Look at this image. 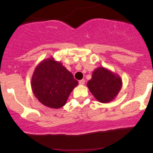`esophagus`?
Instances as JSON below:
<instances>
[{"mask_svg": "<svg viewBox=\"0 0 153 153\" xmlns=\"http://www.w3.org/2000/svg\"><path fill=\"white\" fill-rule=\"evenodd\" d=\"M79 84H80V85H84V84H85V80H84V79L80 80V81H79Z\"/></svg>", "mask_w": 153, "mask_h": 153, "instance_id": "34e87169", "label": "esophagus"}]
</instances>
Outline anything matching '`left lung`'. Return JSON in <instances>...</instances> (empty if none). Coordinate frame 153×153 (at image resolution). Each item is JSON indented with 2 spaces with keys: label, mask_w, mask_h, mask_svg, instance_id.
<instances>
[{
  "label": "left lung",
  "mask_w": 153,
  "mask_h": 153,
  "mask_svg": "<svg viewBox=\"0 0 153 153\" xmlns=\"http://www.w3.org/2000/svg\"><path fill=\"white\" fill-rule=\"evenodd\" d=\"M87 86L95 99L101 103H108L117 97L122 87V80L117 73L102 67L93 72Z\"/></svg>",
  "instance_id": "left-lung-1"
}]
</instances>
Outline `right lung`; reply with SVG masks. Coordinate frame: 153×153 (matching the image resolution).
Wrapping results in <instances>:
<instances>
[{
  "instance_id": "right-lung-1",
  "label": "right lung",
  "mask_w": 153,
  "mask_h": 153,
  "mask_svg": "<svg viewBox=\"0 0 153 153\" xmlns=\"http://www.w3.org/2000/svg\"><path fill=\"white\" fill-rule=\"evenodd\" d=\"M78 84L71 72L52 57L39 63L31 80L35 97L45 106L52 108L65 106Z\"/></svg>"
}]
</instances>
